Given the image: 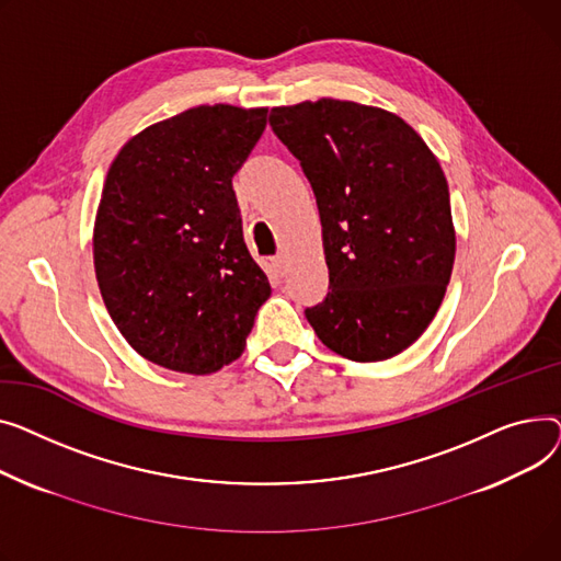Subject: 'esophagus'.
I'll return each mask as SVG.
<instances>
[{"mask_svg": "<svg viewBox=\"0 0 561 561\" xmlns=\"http://www.w3.org/2000/svg\"><path fill=\"white\" fill-rule=\"evenodd\" d=\"M272 265H274V270H276L278 274H283V272H285V267H287V257H285V253H278L276 257H272Z\"/></svg>", "mask_w": 561, "mask_h": 561, "instance_id": "obj_1", "label": "esophagus"}]
</instances>
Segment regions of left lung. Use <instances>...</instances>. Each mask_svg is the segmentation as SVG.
<instances>
[{
  "label": "left lung",
  "mask_w": 561,
  "mask_h": 561,
  "mask_svg": "<svg viewBox=\"0 0 561 561\" xmlns=\"http://www.w3.org/2000/svg\"><path fill=\"white\" fill-rule=\"evenodd\" d=\"M317 196L331 289L306 310L317 337L353 362L414 344L435 319L455 262L437 156L389 111L321 96L272 108Z\"/></svg>",
  "instance_id": "left-lung-1"
}]
</instances>
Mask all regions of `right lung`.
<instances>
[{
  "mask_svg": "<svg viewBox=\"0 0 561 561\" xmlns=\"http://www.w3.org/2000/svg\"><path fill=\"white\" fill-rule=\"evenodd\" d=\"M267 108L194 106L130 138L104 181L92 257L124 340L158 367L236 362L272 285L242 238L233 176Z\"/></svg>",
  "mask_w": 561,
  "mask_h": 561,
  "instance_id": "obj_1",
  "label": "right lung"
}]
</instances>
